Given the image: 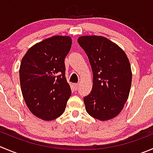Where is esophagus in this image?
Masks as SVG:
<instances>
[{
    "mask_svg": "<svg viewBox=\"0 0 153 153\" xmlns=\"http://www.w3.org/2000/svg\"><path fill=\"white\" fill-rule=\"evenodd\" d=\"M78 84H72V87H73V88L75 89V90H77V89L78 88Z\"/></svg>",
    "mask_w": 153,
    "mask_h": 153,
    "instance_id": "34e87169",
    "label": "esophagus"
}]
</instances>
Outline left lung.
Instances as JSON below:
<instances>
[{"label": "left lung", "instance_id": "obj_1", "mask_svg": "<svg viewBox=\"0 0 153 153\" xmlns=\"http://www.w3.org/2000/svg\"><path fill=\"white\" fill-rule=\"evenodd\" d=\"M80 46L88 57L93 71V88L84 98L87 112L101 121L117 117L129 95L131 69L125 51L101 36H82Z\"/></svg>", "mask_w": 153, "mask_h": 153}]
</instances>
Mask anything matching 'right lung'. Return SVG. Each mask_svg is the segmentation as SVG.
Wrapping results in <instances>:
<instances>
[{"label":"right lung","mask_w":153,"mask_h":153,"mask_svg":"<svg viewBox=\"0 0 153 153\" xmlns=\"http://www.w3.org/2000/svg\"><path fill=\"white\" fill-rule=\"evenodd\" d=\"M71 46V37L54 36L33 45L22 58V93L30 112L39 119L53 120L64 112L72 93L64 63Z\"/></svg>","instance_id":"obj_1"}]
</instances>
